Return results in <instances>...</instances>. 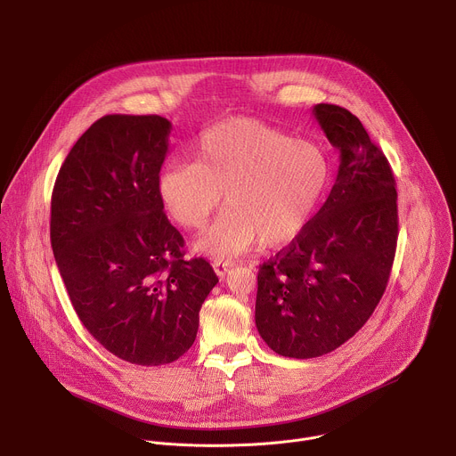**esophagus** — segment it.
<instances>
[{
	"label": "esophagus",
	"mask_w": 456,
	"mask_h": 456,
	"mask_svg": "<svg viewBox=\"0 0 456 456\" xmlns=\"http://www.w3.org/2000/svg\"><path fill=\"white\" fill-rule=\"evenodd\" d=\"M234 267L232 262H225V259H216V262L213 264V269L215 273L220 276V278H225V274Z\"/></svg>",
	"instance_id": "34e87169"
}]
</instances>
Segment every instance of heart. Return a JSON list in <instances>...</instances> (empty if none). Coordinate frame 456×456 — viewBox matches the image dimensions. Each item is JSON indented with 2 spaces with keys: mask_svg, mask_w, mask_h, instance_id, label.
I'll return each mask as SVG.
<instances>
[{
  "mask_svg": "<svg viewBox=\"0 0 456 456\" xmlns=\"http://www.w3.org/2000/svg\"><path fill=\"white\" fill-rule=\"evenodd\" d=\"M330 178V160L315 142L294 141L269 124L231 118L202 135L194 162L169 164L159 182L169 216L189 231L225 213L194 247L215 257L238 256L259 240L274 247L299 236L314 218Z\"/></svg>",
  "mask_w": 456,
  "mask_h": 456,
  "instance_id": "b5f03b06",
  "label": "heart"
}]
</instances>
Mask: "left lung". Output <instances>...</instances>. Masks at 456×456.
<instances>
[{
    "label": "left lung",
    "mask_w": 456,
    "mask_h": 456,
    "mask_svg": "<svg viewBox=\"0 0 456 456\" xmlns=\"http://www.w3.org/2000/svg\"><path fill=\"white\" fill-rule=\"evenodd\" d=\"M339 150L327 202L257 273L256 327L283 357L312 359L354 338L392 273L399 220L392 167L361 120L336 104L312 110Z\"/></svg>",
    "instance_id": "left-lung-1"
}]
</instances>
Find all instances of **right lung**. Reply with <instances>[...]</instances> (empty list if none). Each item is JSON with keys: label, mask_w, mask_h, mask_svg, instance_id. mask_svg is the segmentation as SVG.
Listing matches in <instances>:
<instances>
[{"label": "right lung", "mask_w": 456, "mask_h": 456, "mask_svg": "<svg viewBox=\"0 0 456 456\" xmlns=\"http://www.w3.org/2000/svg\"><path fill=\"white\" fill-rule=\"evenodd\" d=\"M171 122L106 115L74 144L52 192L55 264L85 329L113 355L169 364L197 339L199 312L218 278L160 199Z\"/></svg>", "instance_id": "add662e5"}]
</instances>
